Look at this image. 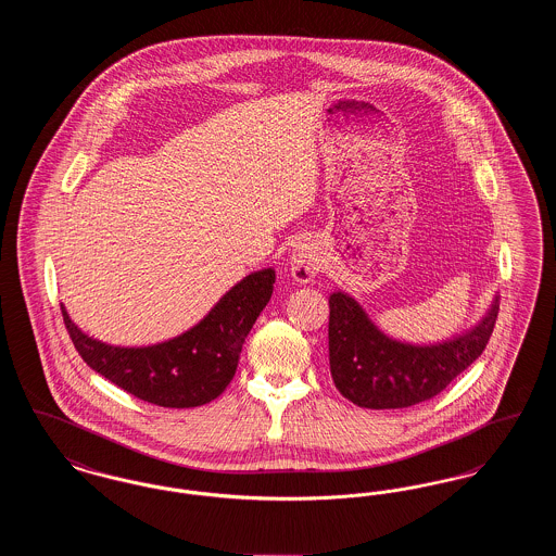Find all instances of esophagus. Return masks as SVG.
I'll return each instance as SVG.
<instances>
[{
	"mask_svg": "<svg viewBox=\"0 0 556 556\" xmlns=\"http://www.w3.org/2000/svg\"><path fill=\"white\" fill-rule=\"evenodd\" d=\"M291 277L298 283H311L320 268V256L313 243H298L290 256Z\"/></svg>",
	"mask_w": 556,
	"mask_h": 556,
	"instance_id": "1",
	"label": "esophagus"
}]
</instances>
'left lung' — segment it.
I'll return each instance as SVG.
<instances>
[{"mask_svg":"<svg viewBox=\"0 0 556 556\" xmlns=\"http://www.w3.org/2000/svg\"><path fill=\"white\" fill-rule=\"evenodd\" d=\"M498 295L485 317L446 342L417 345L386 336L345 291L329 295V367L342 396L363 408H406L438 396L481 356L496 317Z\"/></svg>","mask_w":556,"mask_h":556,"instance_id":"1","label":"left lung"}]
</instances>
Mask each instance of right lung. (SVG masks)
Segmentation results:
<instances>
[{"label":"right lung","instance_id":"obj_1","mask_svg":"<svg viewBox=\"0 0 556 556\" xmlns=\"http://www.w3.org/2000/svg\"><path fill=\"white\" fill-rule=\"evenodd\" d=\"M275 268L250 273L186 333L154 345L121 348L89 338L62 317L80 358L131 396L164 408H191L220 396L238 369L241 345L270 300Z\"/></svg>","mask_w":556,"mask_h":556}]
</instances>
